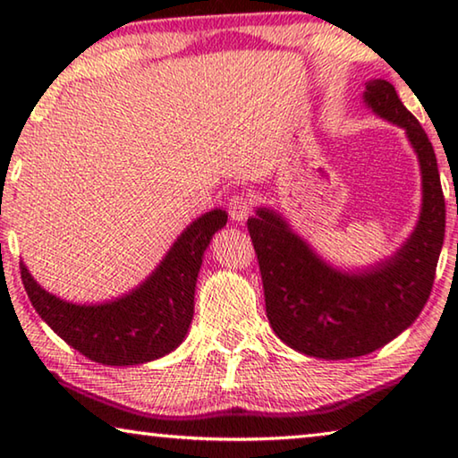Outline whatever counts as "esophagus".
I'll use <instances>...</instances> for the list:
<instances>
[{"label":"esophagus","instance_id":"34e87169","mask_svg":"<svg viewBox=\"0 0 458 458\" xmlns=\"http://www.w3.org/2000/svg\"><path fill=\"white\" fill-rule=\"evenodd\" d=\"M252 210H254V196H252V193L240 191V193H236V196L230 198L228 214L234 222H244L248 216L252 214Z\"/></svg>","mask_w":458,"mask_h":458}]
</instances>
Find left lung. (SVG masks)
<instances>
[{
    "label": "left lung",
    "mask_w": 458,
    "mask_h": 458,
    "mask_svg": "<svg viewBox=\"0 0 458 458\" xmlns=\"http://www.w3.org/2000/svg\"><path fill=\"white\" fill-rule=\"evenodd\" d=\"M366 103L406 129L420 159L422 214L396 257L363 275H344L317 259L276 214L259 210L246 222L268 321L286 345L313 358H360L412 325L430 297L445 240V193L428 135L390 82H368Z\"/></svg>",
    "instance_id": "1"
}]
</instances>
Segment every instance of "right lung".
Segmentation results:
<instances>
[{
  "mask_svg": "<svg viewBox=\"0 0 458 458\" xmlns=\"http://www.w3.org/2000/svg\"><path fill=\"white\" fill-rule=\"evenodd\" d=\"M228 216L212 210L177 238L147 281L113 303L81 307L40 289L20 265L24 289L38 315L54 333L103 366H137L169 353L182 344L193 317V293L201 257Z\"/></svg>",
  "mask_w": 458,
  "mask_h": 458,
  "instance_id": "add662e5",
  "label": "right lung"
}]
</instances>
